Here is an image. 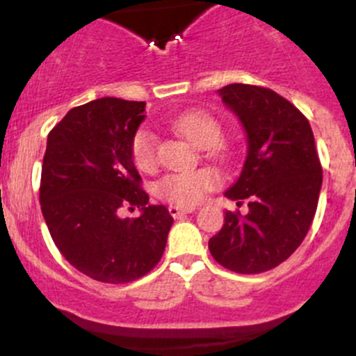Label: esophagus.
I'll return each instance as SVG.
<instances>
[{"label":"esophagus","mask_w":356,"mask_h":356,"mask_svg":"<svg viewBox=\"0 0 356 356\" xmlns=\"http://www.w3.org/2000/svg\"><path fill=\"white\" fill-rule=\"evenodd\" d=\"M196 207H177V204H170L168 207V211H170V215L174 218H179L182 217V215L186 213H191V211H195Z\"/></svg>","instance_id":"1"}]
</instances>
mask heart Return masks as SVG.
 Returning a JSON list of instances; mask_svg holds the SVG:
<instances>
[{"label":"heart","instance_id":"1","mask_svg":"<svg viewBox=\"0 0 356 356\" xmlns=\"http://www.w3.org/2000/svg\"><path fill=\"white\" fill-rule=\"evenodd\" d=\"M175 129L198 148H210L211 155H218L217 145L222 139L220 124L204 111H191L175 122ZM134 163L141 170L149 172L156 167V139L152 131L141 129L132 141ZM218 175L210 168L168 174L158 182V193L165 200L181 207H193L204 198L208 191L218 184Z\"/></svg>","mask_w":356,"mask_h":356}]
</instances>
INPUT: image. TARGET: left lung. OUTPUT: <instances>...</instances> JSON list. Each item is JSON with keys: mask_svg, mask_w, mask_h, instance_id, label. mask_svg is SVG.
Wrapping results in <instances>:
<instances>
[{"mask_svg": "<svg viewBox=\"0 0 356 356\" xmlns=\"http://www.w3.org/2000/svg\"><path fill=\"white\" fill-rule=\"evenodd\" d=\"M217 95L241 122L248 143L241 174L224 195L239 207L246 201L248 211H225L208 248L229 270L258 274L288 260L307 236L322 167L310 124L288 99L248 84H229Z\"/></svg>", "mask_w": 356, "mask_h": 356, "instance_id": "1", "label": "left lung"}]
</instances>
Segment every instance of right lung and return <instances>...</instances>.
<instances>
[{
  "label": "right lung",
  "mask_w": 356,
  "mask_h": 356,
  "mask_svg": "<svg viewBox=\"0 0 356 356\" xmlns=\"http://www.w3.org/2000/svg\"><path fill=\"white\" fill-rule=\"evenodd\" d=\"M145 102L102 98L72 108L48 134L41 210L60 253L99 282L124 284L148 274L163 254L172 215L139 188L132 141ZM122 206L142 215L122 219Z\"/></svg>",
  "instance_id": "add662e5"
}]
</instances>
